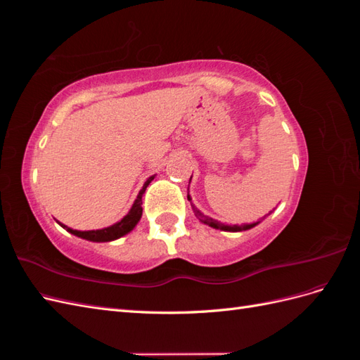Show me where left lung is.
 I'll use <instances>...</instances> for the list:
<instances>
[{
	"mask_svg": "<svg viewBox=\"0 0 360 360\" xmlns=\"http://www.w3.org/2000/svg\"><path fill=\"white\" fill-rule=\"evenodd\" d=\"M188 200L191 201V205H192V210H193L195 216H197L201 222H204V224H207V225H210L212 228H217V230L233 231V233H236V231H245V230H249V228H252V226H255V225L258 224V222H255V224H248V225H224V224H221V222H217V221L212 219V217H209V216H204V214L197 209V207H195V205L192 204V200H191L189 195H188Z\"/></svg>",
	"mask_w": 360,
	"mask_h": 360,
	"instance_id": "left-lung-1",
	"label": "left lung"
}]
</instances>
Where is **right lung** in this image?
Masks as SVG:
<instances>
[{
	"mask_svg": "<svg viewBox=\"0 0 360 360\" xmlns=\"http://www.w3.org/2000/svg\"><path fill=\"white\" fill-rule=\"evenodd\" d=\"M155 177H150L146 183L143 189L139 191L138 197L132 205V209L129 210V213L123 217L122 221L108 226V228H103V230H91V231H78V230H72V228L60 224L63 228H66V230L75 236H78L81 238H85V240H90V242H111V240H115V238H120L122 236L130 233L135 228V225L139 222L141 216H143V207H141V204H143V195L147 189V186L150 184V181L153 180Z\"/></svg>",
	"mask_w": 360,
	"mask_h": 360,
	"instance_id": "right-lung-1",
	"label": "right lung"
}]
</instances>
